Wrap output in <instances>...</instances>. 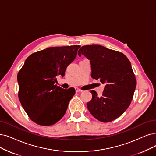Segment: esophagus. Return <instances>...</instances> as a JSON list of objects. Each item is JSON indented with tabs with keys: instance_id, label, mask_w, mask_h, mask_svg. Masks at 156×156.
I'll return each instance as SVG.
<instances>
[{
	"instance_id": "1",
	"label": "esophagus",
	"mask_w": 156,
	"mask_h": 156,
	"mask_svg": "<svg viewBox=\"0 0 156 156\" xmlns=\"http://www.w3.org/2000/svg\"><path fill=\"white\" fill-rule=\"evenodd\" d=\"M76 92H81L82 91L81 90H80V88H76Z\"/></svg>"
}]
</instances>
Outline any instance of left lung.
Listing matches in <instances>:
<instances>
[{"label":"left lung","mask_w":156,"mask_h":156,"mask_svg":"<svg viewBox=\"0 0 156 156\" xmlns=\"http://www.w3.org/2000/svg\"><path fill=\"white\" fill-rule=\"evenodd\" d=\"M90 60L91 77L105 85L102 95L91 91L87 103L91 114L102 122H109L121 116L131 102L136 79L128 58L123 53L99 45H84L79 50Z\"/></svg>","instance_id":"8db88e82"}]
</instances>
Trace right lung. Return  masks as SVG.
<instances>
[{"label":"right lung","mask_w":156,"mask_h":156,"mask_svg":"<svg viewBox=\"0 0 156 156\" xmlns=\"http://www.w3.org/2000/svg\"><path fill=\"white\" fill-rule=\"evenodd\" d=\"M80 47H53L34 52L18 72V98L30 119L38 125H54L65 115L76 90L55 83L58 76H65Z\"/></svg>","instance_id":"add662e5"}]
</instances>
